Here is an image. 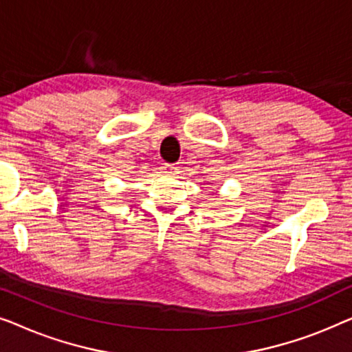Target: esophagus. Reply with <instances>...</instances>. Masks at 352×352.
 <instances>
[{"instance_id": "34e87169", "label": "esophagus", "mask_w": 352, "mask_h": 352, "mask_svg": "<svg viewBox=\"0 0 352 352\" xmlns=\"http://www.w3.org/2000/svg\"><path fill=\"white\" fill-rule=\"evenodd\" d=\"M162 173H165V175H175L176 166L175 165H170V163H163V165H162Z\"/></svg>"}]
</instances>
